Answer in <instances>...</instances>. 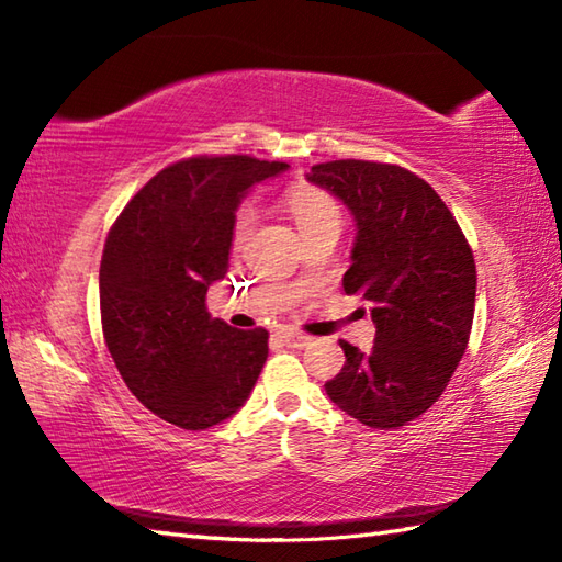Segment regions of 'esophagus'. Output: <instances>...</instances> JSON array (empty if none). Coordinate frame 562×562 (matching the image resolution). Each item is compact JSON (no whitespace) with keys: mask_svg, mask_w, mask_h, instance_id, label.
Segmentation results:
<instances>
[{"mask_svg":"<svg viewBox=\"0 0 562 562\" xmlns=\"http://www.w3.org/2000/svg\"><path fill=\"white\" fill-rule=\"evenodd\" d=\"M280 338L284 340L288 348H296V350H304L306 345H312V338L304 336V333H296V330H282Z\"/></svg>","mask_w":562,"mask_h":562,"instance_id":"esophagus-1","label":"esophagus"}]
</instances>
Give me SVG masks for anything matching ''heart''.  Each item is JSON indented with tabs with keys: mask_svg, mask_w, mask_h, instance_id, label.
<instances>
[{
	"mask_svg": "<svg viewBox=\"0 0 562 562\" xmlns=\"http://www.w3.org/2000/svg\"><path fill=\"white\" fill-rule=\"evenodd\" d=\"M284 205H288L296 226H300L302 236L318 232V229H328V226H336V229H340V224H342V210L336 202V198L328 195L326 190L314 188V186L290 188L288 195H284ZM250 226H254V210L246 205L236 214V224H234V244L236 246L246 241V236L250 234Z\"/></svg>",
	"mask_w": 562,
	"mask_h": 562,
	"instance_id": "obj_1",
	"label": "heart"
}]
</instances>
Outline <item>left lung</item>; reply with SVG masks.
I'll use <instances>...</instances> for the list:
<instances>
[{
  "label": "left lung",
  "instance_id": "left-lung-1",
  "mask_svg": "<svg viewBox=\"0 0 562 562\" xmlns=\"http://www.w3.org/2000/svg\"><path fill=\"white\" fill-rule=\"evenodd\" d=\"M306 181L336 195L355 220L345 294H360L376 326L374 348L340 342L345 364L328 398L355 420L396 429L447 389L469 345L475 262L449 207L401 166L340 159Z\"/></svg>",
  "mask_w": 562,
  "mask_h": 562
}]
</instances>
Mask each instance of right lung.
Segmentation results:
<instances>
[{"mask_svg": "<svg viewBox=\"0 0 562 562\" xmlns=\"http://www.w3.org/2000/svg\"><path fill=\"white\" fill-rule=\"evenodd\" d=\"M284 169L236 154L178 161L113 224L99 270L103 338L133 396L166 423H224L256 386L268 330L212 318L205 296L229 270L241 200Z\"/></svg>", "mask_w": 562, "mask_h": 562, "instance_id": "right-lung-1", "label": "right lung"}]
</instances>
